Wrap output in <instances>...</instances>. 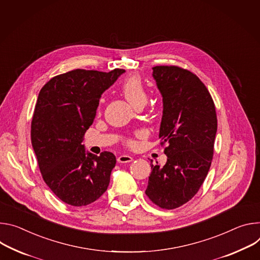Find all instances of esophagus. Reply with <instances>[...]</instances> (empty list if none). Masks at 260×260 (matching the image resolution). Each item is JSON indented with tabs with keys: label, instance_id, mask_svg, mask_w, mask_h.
<instances>
[{
	"label": "esophagus",
	"instance_id": "34e87169",
	"mask_svg": "<svg viewBox=\"0 0 260 260\" xmlns=\"http://www.w3.org/2000/svg\"><path fill=\"white\" fill-rule=\"evenodd\" d=\"M133 160V158L129 155H121L118 157V162L119 163H129Z\"/></svg>",
	"mask_w": 260,
	"mask_h": 260
}]
</instances>
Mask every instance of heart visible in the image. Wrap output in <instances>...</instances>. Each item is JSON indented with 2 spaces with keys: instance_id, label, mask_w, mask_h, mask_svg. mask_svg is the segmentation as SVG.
<instances>
[{
  "instance_id": "obj_1",
  "label": "heart",
  "mask_w": 260,
  "mask_h": 260,
  "mask_svg": "<svg viewBox=\"0 0 260 260\" xmlns=\"http://www.w3.org/2000/svg\"><path fill=\"white\" fill-rule=\"evenodd\" d=\"M121 89L126 97V99L135 107L143 106L148 100V91L145 83H143L141 77L138 74H129L127 75L122 83ZM103 100L101 99V102ZM126 143L130 147L135 145V140L132 138L126 139Z\"/></svg>"
}]
</instances>
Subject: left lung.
Returning <instances> with one entry per match:
<instances>
[{"instance_id": "1", "label": "left lung", "mask_w": 260, "mask_h": 260, "mask_svg": "<svg viewBox=\"0 0 260 260\" xmlns=\"http://www.w3.org/2000/svg\"><path fill=\"white\" fill-rule=\"evenodd\" d=\"M153 76L163 97L160 145L167 147L164 166L151 164L147 196L161 209L188 203L210 170L217 132L213 98L193 72L179 66H156Z\"/></svg>"}]
</instances>
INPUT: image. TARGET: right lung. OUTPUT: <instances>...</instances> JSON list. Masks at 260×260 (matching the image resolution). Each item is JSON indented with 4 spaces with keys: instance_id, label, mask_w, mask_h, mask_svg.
<instances>
[{
    "instance_id": "1",
    "label": "right lung",
    "mask_w": 260,
    "mask_h": 260,
    "mask_svg": "<svg viewBox=\"0 0 260 260\" xmlns=\"http://www.w3.org/2000/svg\"><path fill=\"white\" fill-rule=\"evenodd\" d=\"M124 72L75 69L52 77L40 90L31 123L32 146L44 182L65 204L88 206L107 190L115 156L85 154L81 142L102 93Z\"/></svg>"
}]
</instances>
